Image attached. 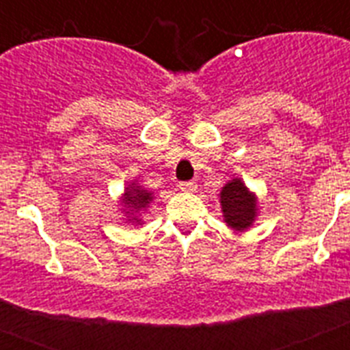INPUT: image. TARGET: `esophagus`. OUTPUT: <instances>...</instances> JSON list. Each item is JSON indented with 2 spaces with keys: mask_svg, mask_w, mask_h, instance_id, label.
Instances as JSON below:
<instances>
[{
  "mask_svg": "<svg viewBox=\"0 0 350 350\" xmlns=\"http://www.w3.org/2000/svg\"><path fill=\"white\" fill-rule=\"evenodd\" d=\"M178 189L182 193H194L198 189V184L196 182H182V184H178Z\"/></svg>",
  "mask_w": 350,
  "mask_h": 350,
  "instance_id": "34e87169",
  "label": "esophagus"
}]
</instances>
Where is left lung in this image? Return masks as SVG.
Returning a JSON list of instances; mask_svg holds the SVG:
<instances>
[{"instance_id":"8db88e82","label":"left lung","mask_w":350,"mask_h":350,"mask_svg":"<svg viewBox=\"0 0 350 350\" xmlns=\"http://www.w3.org/2000/svg\"><path fill=\"white\" fill-rule=\"evenodd\" d=\"M222 219L233 231H247L252 228L259 215V200L240 177H233L222 185L219 193Z\"/></svg>"}]
</instances>
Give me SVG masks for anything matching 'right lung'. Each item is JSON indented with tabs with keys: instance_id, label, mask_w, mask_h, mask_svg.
Here are the masks:
<instances>
[{
	"instance_id": "1",
	"label": "right lung",
	"mask_w": 350,
	"mask_h": 350,
	"mask_svg": "<svg viewBox=\"0 0 350 350\" xmlns=\"http://www.w3.org/2000/svg\"><path fill=\"white\" fill-rule=\"evenodd\" d=\"M154 193L147 187L135 180L128 182L124 187V193L120 194V212L124 213L126 224L142 226L144 224V213L147 212L150 203L154 202Z\"/></svg>"
}]
</instances>
